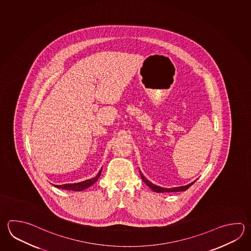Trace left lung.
<instances>
[{"mask_svg":"<svg viewBox=\"0 0 251 251\" xmlns=\"http://www.w3.org/2000/svg\"><path fill=\"white\" fill-rule=\"evenodd\" d=\"M140 175H141V177H142L143 182H145L148 186L150 187L152 191L156 192H184V191H186L187 189H189L190 187L192 186V184L197 181V180H195L194 182H191V183H189V184H187V185H184V186L175 187V188H171V189H167V188H163V187L157 186V185L153 184L152 182H150L145 177L143 176L142 172H140Z\"/></svg>","mask_w":251,"mask_h":251,"instance_id":"left-lung-1","label":"left lung"}]
</instances>
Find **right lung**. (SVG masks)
Segmentation results:
<instances>
[{
    "mask_svg": "<svg viewBox=\"0 0 251 251\" xmlns=\"http://www.w3.org/2000/svg\"><path fill=\"white\" fill-rule=\"evenodd\" d=\"M102 169V168H101ZM101 169L100 170L98 175L94 178H91L88 180H85L84 182H77V183H67V184H61V185H55L57 188H60L63 190H68V191H75V192H81L84 189L92 186L94 183L98 180L99 177L100 176L101 174Z\"/></svg>",
    "mask_w": 251,
    "mask_h": 251,
    "instance_id": "1",
    "label": "right lung"
}]
</instances>
